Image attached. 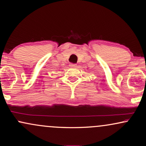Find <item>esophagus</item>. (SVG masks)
Here are the masks:
<instances>
[{
  "mask_svg": "<svg viewBox=\"0 0 146 146\" xmlns=\"http://www.w3.org/2000/svg\"><path fill=\"white\" fill-rule=\"evenodd\" d=\"M69 66H70V67H72V68H75V67L77 66V64H72V63H71V64H69Z\"/></svg>",
  "mask_w": 146,
  "mask_h": 146,
  "instance_id": "34e87169",
  "label": "esophagus"
}]
</instances>
